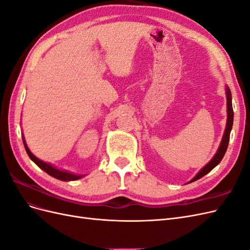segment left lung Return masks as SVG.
Instances as JSON below:
<instances>
[{"mask_svg": "<svg viewBox=\"0 0 250 250\" xmlns=\"http://www.w3.org/2000/svg\"><path fill=\"white\" fill-rule=\"evenodd\" d=\"M226 98H228V122H226V128H225V132L223 135L222 142L220 144V147H219L217 153L215 154V156L211 160L206 167H203L199 173L196 175L190 183H193V181L197 180L201 177H203L204 175L213 170L216 166L222 161V158L226 152V149L229 147V135H230V130L232 128V123H233V110H232V103H231V93L230 89L229 86H226Z\"/></svg>", "mask_w": 250, "mask_h": 250, "instance_id": "1", "label": "left lung"}]
</instances>
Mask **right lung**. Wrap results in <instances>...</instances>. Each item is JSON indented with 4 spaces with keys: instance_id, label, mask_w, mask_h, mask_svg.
Listing matches in <instances>:
<instances>
[{
    "instance_id": "add662e5",
    "label": "right lung",
    "mask_w": 250,
    "mask_h": 250,
    "mask_svg": "<svg viewBox=\"0 0 250 250\" xmlns=\"http://www.w3.org/2000/svg\"><path fill=\"white\" fill-rule=\"evenodd\" d=\"M22 143H24V146H25V149H26V151H27V153H28L29 157L31 158V160H32L37 166H39V167H40L42 170H43L44 172L48 173L49 175H51V176H53V177H55V178H57V179H59V180H62V181L76 180V179H79V178L82 177V175H75V174H72V173H70V172L60 171V170H58V169L53 167V166H51V165H49V164H47V163H43L42 161L39 160V158L35 157V156L31 153V151L29 150V148H28L27 145H26V142H25L24 137H22Z\"/></svg>"
}]
</instances>
